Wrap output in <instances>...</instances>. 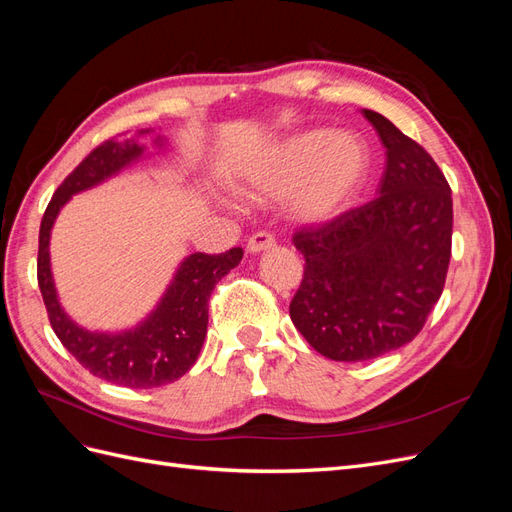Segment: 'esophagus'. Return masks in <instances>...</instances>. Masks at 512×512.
<instances>
[{"mask_svg": "<svg viewBox=\"0 0 512 512\" xmlns=\"http://www.w3.org/2000/svg\"><path fill=\"white\" fill-rule=\"evenodd\" d=\"M273 245H275V237L269 235V232H254V235L247 239V252L258 254V252L271 250Z\"/></svg>", "mask_w": 512, "mask_h": 512, "instance_id": "1", "label": "esophagus"}]
</instances>
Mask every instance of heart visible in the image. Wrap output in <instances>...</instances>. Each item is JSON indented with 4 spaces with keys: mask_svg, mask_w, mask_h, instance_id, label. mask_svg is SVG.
<instances>
[{
    "mask_svg": "<svg viewBox=\"0 0 512 512\" xmlns=\"http://www.w3.org/2000/svg\"><path fill=\"white\" fill-rule=\"evenodd\" d=\"M369 153L359 136L312 130L269 149L247 168L245 194L277 200L288 194V209L303 222H322L342 211L359 192Z\"/></svg>",
    "mask_w": 512,
    "mask_h": 512,
    "instance_id": "heart-1",
    "label": "heart"
}]
</instances>
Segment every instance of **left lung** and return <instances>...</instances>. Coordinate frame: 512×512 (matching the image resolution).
<instances>
[{
	"label": "left lung",
	"mask_w": 512,
	"mask_h": 512,
	"mask_svg": "<svg viewBox=\"0 0 512 512\" xmlns=\"http://www.w3.org/2000/svg\"><path fill=\"white\" fill-rule=\"evenodd\" d=\"M386 147L378 198L322 226L294 232L305 258L290 301L294 327L333 361H369L421 333L444 290L453 198L429 153L374 111Z\"/></svg>",
	"instance_id": "left-lung-1"
}]
</instances>
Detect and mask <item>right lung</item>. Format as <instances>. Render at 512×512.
<instances>
[{
  "instance_id": "obj_1",
  "label": "right lung",
  "mask_w": 512,
  "mask_h": 512,
  "mask_svg": "<svg viewBox=\"0 0 512 512\" xmlns=\"http://www.w3.org/2000/svg\"><path fill=\"white\" fill-rule=\"evenodd\" d=\"M158 145H162L160 138ZM143 149L134 141H104L91 151L53 194L42 215L38 243V286L59 342L89 374L128 389H153L175 382L196 363L207 335L211 292L243 258L241 247H232L224 254L196 252L188 256L156 309L134 329L91 333L68 318L57 299L51 273V228L72 194L117 175L121 168L141 158Z\"/></svg>"
}]
</instances>
